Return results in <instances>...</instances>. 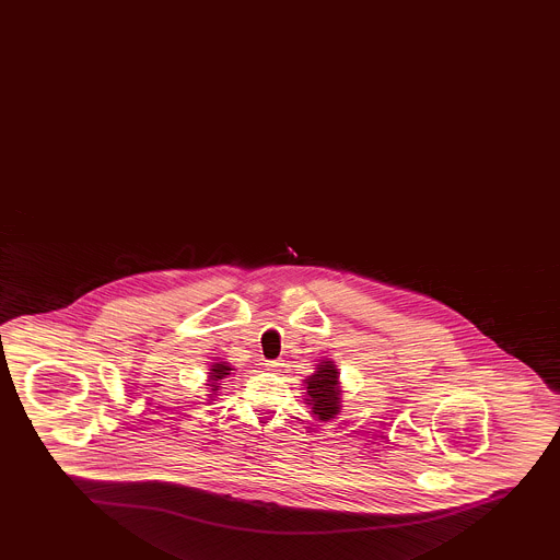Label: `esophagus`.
<instances>
[{
  "mask_svg": "<svg viewBox=\"0 0 560 560\" xmlns=\"http://www.w3.org/2000/svg\"><path fill=\"white\" fill-rule=\"evenodd\" d=\"M282 361L280 359H272V361H266L267 369L277 370L278 366H282Z\"/></svg>",
  "mask_w": 560,
  "mask_h": 560,
  "instance_id": "esophagus-1",
  "label": "esophagus"
}]
</instances>
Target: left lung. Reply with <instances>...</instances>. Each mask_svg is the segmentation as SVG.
Listing matches in <instances>:
<instances>
[{
	"label": "left lung",
	"instance_id": "left-lung-1",
	"mask_svg": "<svg viewBox=\"0 0 560 560\" xmlns=\"http://www.w3.org/2000/svg\"><path fill=\"white\" fill-rule=\"evenodd\" d=\"M307 398L305 402L313 408V415L323 422L336 419L341 409V388L339 372L332 361H322L311 377L305 378Z\"/></svg>",
	"mask_w": 560,
	"mask_h": 560
}]
</instances>
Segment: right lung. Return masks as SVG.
Here are the masks:
<instances>
[{
    "instance_id": "1",
    "label": "right lung",
    "mask_w": 560,
    "mask_h": 560,
    "mask_svg": "<svg viewBox=\"0 0 560 560\" xmlns=\"http://www.w3.org/2000/svg\"><path fill=\"white\" fill-rule=\"evenodd\" d=\"M232 366L228 363H213L212 369H210V375H208V386H210V392L212 394L210 395H217V392H219V381L221 378L226 377V375H230V372H232Z\"/></svg>"
}]
</instances>
